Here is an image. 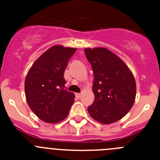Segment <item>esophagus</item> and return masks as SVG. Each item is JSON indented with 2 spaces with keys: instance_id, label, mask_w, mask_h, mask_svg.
<instances>
[{
  "instance_id": "34e87169",
  "label": "esophagus",
  "mask_w": 160,
  "mask_h": 160,
  "mask_svg": "<svg viewBox=\"0 0 160 160\" xmlns=\"http://www.w3.org/2000/svg\"><path fill=\"white\" fill-rule=\"evenodd\" d=\"M75 96H76V98H81V96H82V94L77 93V94H75Z\"/></svg>"
}]
</instances>
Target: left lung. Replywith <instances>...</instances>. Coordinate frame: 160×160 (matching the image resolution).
<instances>
[{"instance_id":"left-lung-1","label":"left lung","mask_w":160,"mask_h":160,"mask_svg":"<svg viewBox=\"0 0 160 160\" xmlns=\"http://www.w3.org/2000/svg\"><path fill=\"white\" fill-rule=\"evenodd\" d=\"M84 51L94 77V101L87 108L89 114L102 124L117 122L135 102L136 83L132 72L122 59L106 48H86Z\"/></svg>"}]
</instances>
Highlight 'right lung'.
<instances>
[{
	"mask_svg": "<svg viewBox=\"0 0 160 160\" xmlns=\"http://www.w3.org/2000/svg\"><path fill=\"white\" fill-rule=\"evenodd\" d=\"M76 48L53 46L35 61L25 81L29 108L41 120L57 123L68 116L74 94L65 90L64 71Z\"/></svg>",
	"mask_w": 160,
	"mask_h": 160,
	"instance_id": "1",
	"label": "right lung"
}]
</instances>
